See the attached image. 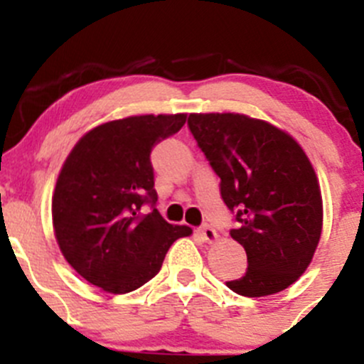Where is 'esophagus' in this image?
Instances as JSON below:
<instances>
[{
	"mask_svg": "<svg viewBox=\"0 0 364 364\" xmlns=\"http://www.w3.org/2000/svg\"><path fill=\"white\" fill-rule=\"evenodd\" d=\"M197 232H199V236L203 237V241H205V243H215V241L218 240V234H216V230L209 225H203L199 230H197Z\"/></svg>",
	"mask_w": 364,
	"mask_h": 364,
	"instance_id": "esophagus-1",
	"label": "esophagus"
}]
</instances>
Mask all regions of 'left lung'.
<instances>
[{
    "instance_id": "obj_1",
    "label": "left lung",
    "mask_w": 364,
    "mask_h": 364,
    "mask_svg": "<svg viewBox=\"0 0 364 364\" xmlns=\"http://www.w3.org/2000/svg\"><path fill=\"white\" fill-rule=\"evenodd\" d=\"M188 128L234 213L230 236L247 252V273L227 287L247 297L284 291L321 240L322 197L310 160L291 135L243 114H190Z\"/></svg>"
}]
</instances>
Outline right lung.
Segmentation results:
<instances>
[{"instance_id": "add662e5", "label": "right lung", "mask_w": 364, "mask_h": 364, "mask_svg": "<svg viewBox=\"0 0 364 364\" xmlns=\"http://www.w3.org/2000/svg\"><path fill=\"white\" fill-rule=\"evenodd\" d=\"M186 114L109 121L70 151L53 196L60 250L84 280L112 294L132 292L160 271L165 253L192 234L156 211L151 151L181 130ZM152 205L142 215L140 208Z\"/></svg>"}]
</instances>
